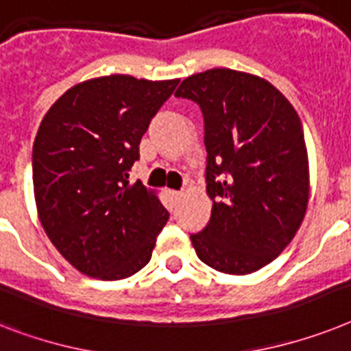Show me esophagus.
<instances>
[{
    "instance_id": "1",
    "label": "esophagus",
    "mask_w": 351,
    "mask_h": 351,
    "mask_svg": "<svg viewBox=\"0 0 351 351\" xmlns=\"http://www.w3.org/2000/svg\"><path fill=\"white\" fill-rule=\"evenodd\" d=\"M169 195L172 197V201H179L182 197V192H178V190H169Z\"/></svg>"
}]
</instances>
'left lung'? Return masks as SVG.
<instances>
[{
	"mask_svg": "<svg viewBox=\"0 0 351 351\" xmlns=\"http://www.w3.org/2000/svg\"><path fill=\"white\" fill-rule=\"evenodd\" d=\"M176 97L204 114L211 219L192 234L197 256L226 274H251L291 244L305 219L311 172L296 109L258 75L230 68L184 78Z\"/></svg>",
	"mask_w": 351,
	"mask_h": 351,
	"instance_id": "1",
	"label": "left lung"
}]
</instances>
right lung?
Wrapping results in <instances>:
<instances>
[{"label": "right lung", "mask_w": 351, "mask_h": 351, "mask_svg": "<svg viewBox=\"0 0 351 351\" xmlns=\"http://www.w3.org/2000/svg\"><path fill=\"white\" fill-rule=\"evenodd\" d=\"M179 84L107 75L75 84L34 141L37 215L51 244L86 276L121 280L149 263L169 211L130 182L150 118Z\"/></svg>", "instance_id": "1"}]
</instances>
